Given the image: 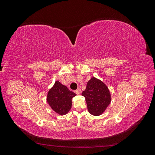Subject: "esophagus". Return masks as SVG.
Instances as JSON below:
<instances>
[{
  "label": "esophagus",
  "instance_id": "1",
  "mask_svg": "<svg viewBox=\"0 0 155 155\" xmlns=\"http://www.w3.org/2000/svg\"><path fill=\"white\" fill-rule=\"evenodd\" d=\"M75 92H76V93L77 94H79L81 93V89L79 88H78L77 89V90L75 91Z\"/></svg>",
  "mask_w": 155,
  "mask_h": 155
}]
</instances>
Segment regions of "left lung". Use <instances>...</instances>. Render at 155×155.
<instances>
[{"instance_id": "obj_1", "label": "left lung", "mask_w": 155, "mask_h": 155, "mask_svg": "<svg viewBox=\"0 0 155 155\" xmlns=\"http://www.w3.org/2000/svg\"><path fill=\"white\" fill-rule=\"evenodd\" d=\"M81 94L85 97L88 112L94 116L101 115L111 101L109 88L96 78L88 81L85 91Z\"/></svg>"}]
</instances>
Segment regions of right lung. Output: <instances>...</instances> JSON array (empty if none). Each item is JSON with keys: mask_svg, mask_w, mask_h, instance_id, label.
<instances>
[{"mask_svg": "<svg viewBox=\"0 0 155 155\" xmlns=\"http://www.w3.org/2000/svg\"><path fill=\"white\" fill-rule=\"evenodd\" d=\"M76 95L66 86L57 81L48 91L47 101L55 112L60 115H64L71 109L72 99Z\"/></svg>", "mask_w": 155, "mask_h": 155, "instance_id": "obj_1", "label": "right lung"}]
</instances>
